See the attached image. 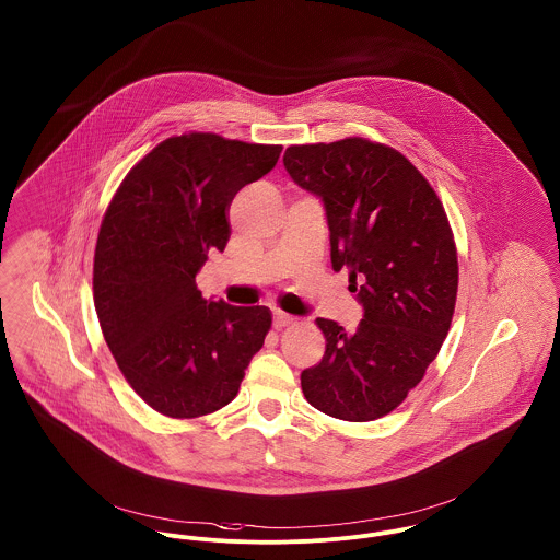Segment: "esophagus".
<instances>
[{
  "label": "esophagus",
  "mask_w": 560,
  "mask_h": 560,
  "mask_svg": "<svg viewBox=\"0 0 560 560\" xmlns=\"http://www.w3.org/2000/svg\"><path fill=\"white\" fill-rule=\"evenodd\" d=\"M295 316H291V314H287V312H273V327L276 329H284V327H291V325H295Z\"/></svg>",
  "instance_id": "esophagus-1"
}]
</instances>
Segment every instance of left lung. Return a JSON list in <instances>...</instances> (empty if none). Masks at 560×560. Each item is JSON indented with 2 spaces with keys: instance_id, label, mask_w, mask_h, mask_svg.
Listing matches in <instances>:
<instances>
[{
  "instance_id": "1",
  "label": "left lung",
  "mask_w": 560,
  "mask_h": 560,
  "mask_svg": "<svg viewBox=\"0 0 560 560\" xmlns=\"http://www.w3.org/2000/svg\"><path fill=\"white\" fill-rule=\"evenodd\" d=\"M284 167L323 197L331 262L365 318L354 334L316 318L325 357L301 373L316 410L368 422L397 410L435 361L454 314L458 257L444 203L399 150L368 138L295 144Z\"/></svg>"
}]
</instances>
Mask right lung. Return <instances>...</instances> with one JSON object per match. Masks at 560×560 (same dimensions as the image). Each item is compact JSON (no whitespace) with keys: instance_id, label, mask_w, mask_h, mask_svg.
<instances>
[{"instance_id":"right-lung-1","label":"right lung","mask_w":560,"mask_h":560,"mask_svg":"<svg viewBox=\"0 0 560 560\" xmlns=\"http://www.w3.org/2000/svg\"><path fill=\"white\" fill-rule=\"evenodd\" d=\"M280 144L172 136L140 159L108 203L93 257V301L129 386L167 418L221 410L271 329L265 305L206 301L195 276L224 250L235 192L265 176Z\"/></svg>"}]
</instances>
